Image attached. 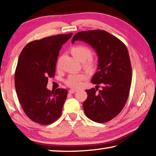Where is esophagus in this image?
I'll return each instance as SVG.
<instances>
[{
  "label": "esophagus",
  "instance_id": "obj_1",
  "mask_svg": "<svg viewBox=\"0 0 156 156\" xmlns=\"http://www.w3.org/2000/svg\"><path fill=\"white\" fill-rule=\"evenodd\" d=\"M77 92V90H75V89H70L69 91V92L70 94H74V93Z\"/></svg>",
  "mask_w": 156,
  "mask_h": 156
}]
</instances>
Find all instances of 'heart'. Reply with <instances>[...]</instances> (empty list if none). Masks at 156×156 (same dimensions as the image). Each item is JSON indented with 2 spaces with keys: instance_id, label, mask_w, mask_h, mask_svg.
<instances>
[{
  "instance_id": "b5f03b06",
  "label": "heart",
  "mask_w": 156,
  "mask_h": 156,
  "mask_svg": "<svg viewBox=\"0 0 156 156\" xmlns=\"http://www.w3.org/2000/svg\"><path fill=\"white\" fill-rule=\"evenodd\" d=\"M71 54L76 59L80 62H83V66L87 70H93L96 66V60L95 58L91 56L92 51L83 45H76L70 49ZM59 66V62L57 63V67ZM87 75L83 73H73L69 75L65 80L66 86L71 87H79L81 86L82 81L86 79Z\"/></svg>"
}]
</instances>
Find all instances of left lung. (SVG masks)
I'll return each mask as SVG.
<instances>
[{
  "instance_id": "left-lung-1",
  "label": "left lung",
  "mask_w": 156,
  "mask_h": 156,
  "mask_svg": "<svg viewBox=\"0 0 156 156\" xmlns=\"http://www.w3.org/2000/svg\"><path fill=\"white\" fill-rule=\"evenodd\" d=\"M77 40L90 44L97 52L98 71L92 83L102 86L98 92L97 86L86 90L85 114L95 122H107L121 112L129 96L132 66L128 49L122 41L102 30L79 32L73 37L72 43Z\"/></svg>"
}]
</instances>
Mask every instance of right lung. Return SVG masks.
Masks as SVG:
<instances>
[{
    "label": "right lung",
    "mask_w": 156,
    "mask_h": 156,
    "mask_svg": "<svg viewBox=\"0 0 156 156\" xmlns=\"http://www.w3.org/2000/svg\"><path fill=\"white\" fill-rule=\"evenodd\" d=\"M73 33L57 34L28 43L19 56L15 86L25 114L32 121L48 125L59 118L68 91L48 90V78L54 77L59 51Z\"/></svg>",
    "instance_id": "right-lung-1"
}]
</instances>
